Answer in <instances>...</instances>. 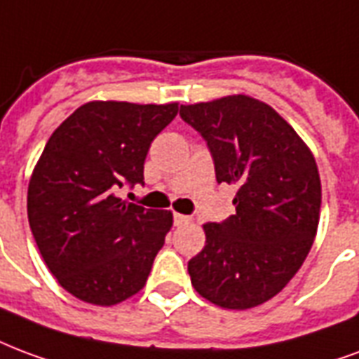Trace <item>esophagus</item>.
Instances as JSON below:
<instances>
[{
	"mask_svg": "<svg viewBox=\"0 0 359 359\" xmlns=\"http://www.w3.org/2000/svg\"><path fill=\"white\" fill-rule=\"evenodd\" d=\"M190 220H192V219H190L188 215H180V213L172 215V222H175V226H182V224H188Z\"/></svg>",
	"mask_w": 359,
	"mask_h": 359,
	"instance_id": "34e87169",
	"label": "esophagus"
}]
</instances>
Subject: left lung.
I'll return each instance as SVG.
<instances>
[{"instance_id": "left-lung-1", "label": "left lung", "mask_w": 359, "mask_h": 359, "mask_svg": "<svg viewBox=\"0 0 359 359\" xmlns=\"http://www.w3.org/2000/svg\"><path fill=\"white\" fill-rule=\"evenodd\" d=\"M200 133L217 182L238 184L236 215L203 224L205 247L188 262L198 293L230 310L272 299L302 266L320 222L312 152L274 108L245 95L180 106Z\"/></svg>"}]
</instances>
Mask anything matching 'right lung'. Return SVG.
Returning a JSON list of instances; mask_svg holds the SVG:
<instances>
[{
	"mask_svg": "<svg viewBox=\"0 0 359 359\" xmlns=\"http://www.w3.org/2000/svg\"><path fill=\"white\" fill-rule=\"evenodd\" d=\"M179 104L87 102L65 119L28 187V220L45 264L79 301L112 306L144 287L171 211L118 198L144 184L152 140Z\"/></svg>",
	"mask_w": 359,
	"mask_h": 359,
	"instance_id": "right-lung-1",
	"label": "right lung"
}]
</instances>
